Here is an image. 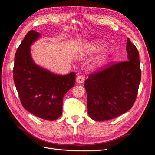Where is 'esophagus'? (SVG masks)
Wrapping results in <instances>:
<instances>
[{
	"instance_id": "obj_1",
	"label": "esophagus",
	"mask_w": 155,
	"mask_h": 155,
	"mask_svg": "<svg viewBox=\"0 0 155 155\" xmlns=\"http://www.w3.org/2000/svg\"><path fill=\"white\" fill-rule=\"evenodd\" d=\"M85 81V78L82 75H79L76 78V82L79 83H83Z\"/></svg>"
}]
</instances>
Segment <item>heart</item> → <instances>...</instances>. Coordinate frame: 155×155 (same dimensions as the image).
<instances>
[{"label":"heart","instance_id":"1","mask_svg":"<svg viewBox=\"0 0 155 155\" xmlns=\"http://www.w3.org/2000/svg\"><path fill=\"white\" fill-rule=\"evenodd\" d=\"M88 47L91 51H94L95 52V51H101V50L104 49V46L101 43H92L91 44H89Z\"/></svg>","mask_w":155,"mask_h":155}]
</instances>
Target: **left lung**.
<instances>
[{
	"label": "left lung",
	"instance_id": "obj_1",
	"mask_svg": "<svg viewBox=\"0 0 155 155\" xmlns=\"http://www.w3.org/2000/svg\"><path fill=\"white\" fill-rule=\"evenodd\" d=\"M126 50L128 61L109 64L85 81L88 114L94 120L116 118L130 110L137 99L141 80L139 53L129 38Z\"/></svg>",
	"mask_w": 155,
	"mask_h": 155
}]
</instances>
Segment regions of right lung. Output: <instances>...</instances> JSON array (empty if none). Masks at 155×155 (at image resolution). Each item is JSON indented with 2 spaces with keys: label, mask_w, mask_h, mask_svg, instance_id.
I'll list each match as a JSON object with an SVG mask.
<instances>
[{
  "label": "right lung",
  "mask_w": 155,
  "mask_h": 155,
  "mask_svg": "<svg viewBox=\"0 0 155 155\" xmlns=\"http://www.w3.org/2000/svg\"><path fill=\"white\" fill-rule=\"evenodd\" d=\"M39 35L29 31L18 47L13 80L23 107L37 117L53 121L62 114L63 97L76 83V73L59 76L34 63L30 46Z\"/></svg>",
  "instance_id": "1"
}]
</instances>
